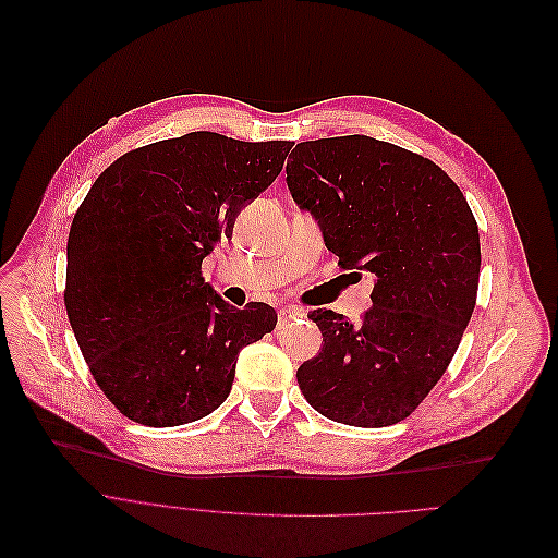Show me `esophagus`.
<instances>
[{"mask_svg": "<svg viewBox=\"0 0 558 558\" xmlns=\"http://www.w3.org/2000/svg\"><path fill=\"white\" fill-rule=\"evenodd\" d=\"M304 315H306V311H304V308H298V306H283V308H279V313H277V323H279V327H283V325L293 323V320H302Z\"/></svg>", "mask_w": 558, "mask_h": 558, "instance_id": "esophagus-1", "label": "esophagus"}]
</instances>
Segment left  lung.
<instances>
[{
	"label": "left lung",
	"instance_id": "8db88e82",
	"mask_svg": "<svg viewBox=\"0 0 558 558\" xmlns=\"http://www.w3.org/2000/svg\"><path fill=\"white\" fill-rule=\"evenodd\" d=\"M286 181L342 268L377 275L356 325L311 311L323 352L298 369L306 402L352 427H390L440 381L476 304L480 227L429 158L369 136L300 143Z\"/></svg>",
	"mask_w": 558,
	"mask_h": 558
}]
</instances>
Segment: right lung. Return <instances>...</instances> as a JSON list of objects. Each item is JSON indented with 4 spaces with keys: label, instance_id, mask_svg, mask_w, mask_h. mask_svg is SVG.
<instances>
[{
    "label": "right lung",
    "instance_id": "1",
    "mask_svg": "<svg viewBox=\"0 0 558 558\" xmlns=\"http://www.w3.org/2000/svg\"><path fill=\"white\" fill-rule=\"evenodd\" d=\"M290 147L214 131L158 141L122 154L76 208L63 300L93 379L129 420L177 427L216 411L238 354L275 329L272 306L233 308L204 283L202 258Z\"/></svg>",
    "mask_w": 558,
    "mask_h": 558
}]
</instances>
